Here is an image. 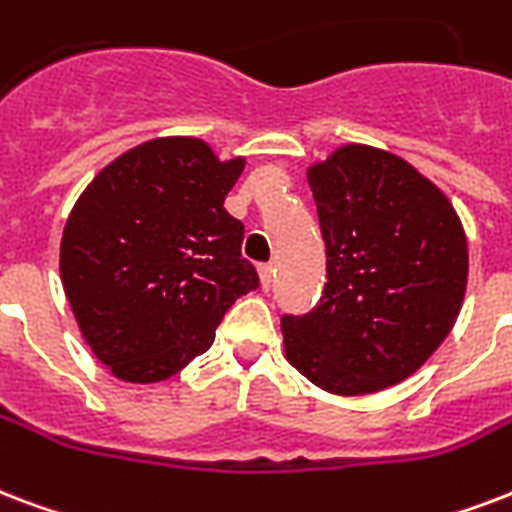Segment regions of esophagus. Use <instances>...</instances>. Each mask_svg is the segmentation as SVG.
Masks as SVG:
<instances>
[{
    "instance_id": "obj_1",
    "label": "esophagus",
    "mask_w": 512,
    "mask_h": 512,
    "mask_svg": "<svg viewBox=\"0 0 512 512\" xmlns=\"http://www.w3.org/2000/svg\"><path fill=\"white\" fill-rule=\"evenodd\" d=\"M273 276H276V271H273V265H260V284H263L265 292H268L273 287Z\"/></svg>"
}]
</instances>
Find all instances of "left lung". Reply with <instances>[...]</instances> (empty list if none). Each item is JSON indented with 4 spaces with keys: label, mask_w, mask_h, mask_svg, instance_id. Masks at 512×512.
<instances>
[{
    "label": "left lung",
    "mask_w": 512,
    "mask_h": 512,
    "mask_svg": "<svg viewBox=\"0 0 512 512\" xmlns=\"http://www.w3.org/2000/svg\"><path fill=\"white\" fill-rule=\"evenodd\" d=\"M327 284L284 314L292 368L333 395L400 384L451 333L467 287V239L448 198L392 152L346 144L308 169Z\"/></svg>",
    "instance_id": "8db88e82"
}]
</instances>
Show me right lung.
I'll return each mask as SVG.
<instances>
[{
  "label": "right lung",
  "mask_w": 512,
  "mask_h": 512,
  "mask_svg": "<svg viewBox=\"0 0 512 512\" xmlns=\"http://www.w3.org/2000/svg\"><path fill=\"white\" fill-rule=\"evenodd\" d=\"M244 158L222 163L190 136L123 152L77 198L61 282L91 351L117 378L152 384L204 354L236 298L260 287L225 195Z\"/></svg>",
  "instance_id": "1"
}]
</instances>
